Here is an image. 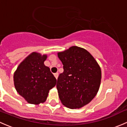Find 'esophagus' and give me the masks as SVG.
I'll list each match as a JSON object with an SVG mask.
<instances>
[{
    "instance_id": "34e87169",
    "label": "esophagus",
    "mask_w": 127,
    "mask_h": 127,
    "mask_svg": "<svg viewBox=\"0 0 127 127\" xmlns=\"http://www.w3.org/2000/svg\"><path fill=\"white\" fill-rule=\"evenodd\" d=\"M54 76L55 77L56 79H58V72L55 73V74H54Z\"/></svg>"
}]
</instances>
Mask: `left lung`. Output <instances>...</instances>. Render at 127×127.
Instances as JSON below:
<instances>
[{"label": "left lung", "mask_w": 127, "mask_h": 127, "mask_svg": "<svg viewBox=\"0 0 127 127\" xmlns=\"http://www.w3.org/2000/svg\"><path fill=\"white\" fill-rule=\"evenodd\" d=\"M58 56L64 69L56 85L61 102L70 109L82 107L95 97L99 90L100 66L87 50L77 46L58 52Z\"/></svg>", "instance_id": "left-lung-1"}]
</instances>
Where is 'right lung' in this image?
I'll list each match as a JSON object with an SVG mask.
<instances>
[{
	"label": "right lung",
	"mask_w": 127,
	"mask_h": 127,
	"mask_svg": "<svg viewBox=\"0 0 127 127\" xmlns=\"http://www.w3.org/2000/svg\"><path fill=\"white\" fill-rule=\"evenodd\" d=\"M47 58V55L32 52L19 64L14 72L15 89L28 103H44L50 90L56 85V78L49 67L44 64Z\"/></svg>",
	"instance_id": "add662e5"
}]
</instances>
